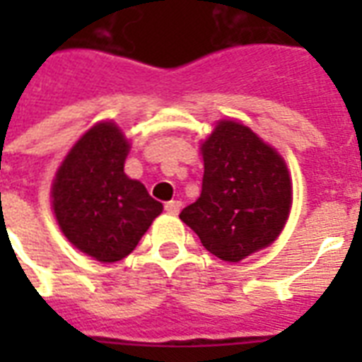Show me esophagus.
<instances>
[{
    "mask_svg": "<svg viewBox=\"0 0 362 362\" xmlns=\"http://www.w3.org/2000/svg\"><path fill=\"white\" fill-rule=\"evenodd\" d=\"M180 209H182L180 201H169V203H165V212H167V214L176 216L178 212H180Z\"/></svg>",
    "mask_w": 362,
    "mask_h": 362,
    "instance_id": "obj_1",
    "label": "esophagus"
}]
</instances>
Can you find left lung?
Masks as SVG:
<instances>
[{"instance_id":"obj_1","label":"left lung","mask_w":362,"mask_h":362,"mask_svg":"<svg viewBox=\"0 0 362 362\" xmlns=\"http://www.w3.org/2000/svg\"><path fill=\"white\" fill-rule=\"evenodd\" d=\"M201 197L180 212L212 255L238 263L286 226L291 180L284 159L250 127L220 122L203 144Z\"/></svg>"}]
</instances>
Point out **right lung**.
<instances>
[{
    "instance_id": "add662e5",
    "label": "right lung",
    "mask_w": 362,
    "mask_h": 362,
    "mask_svg": "<svg viewBox=\"0 0 362 362\" xmlns=\"http://www.w3.org/2000/svg\"><path fill=\"white\" fill-rule=\"evenodd\" d=\"M127 148L115 124L95 125L71 148L52 186L64 235L101 263L129 255L163 210L141 182L125 176Z\"/></svg>"
}]
</instances>
